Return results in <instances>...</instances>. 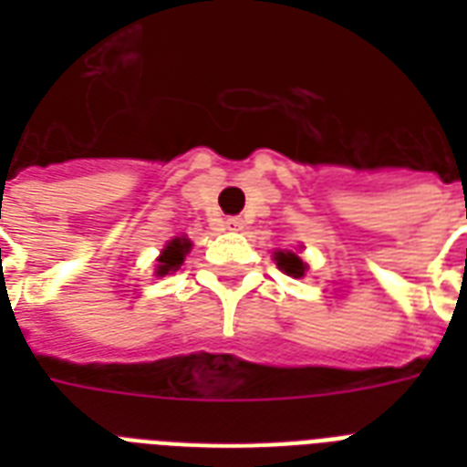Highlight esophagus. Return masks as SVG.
<instances>
[{"label":"esophagus","instance_id":"obj_1","mask_svg":"<svg viewBox=\"0 0 467 467\" xmlns=\"http://www.w3.org/2000/svg\"><path fill=\"white\" fill-rule=\"evenodd\" d=\"M225 227L230 230V233H240L242 227H244V223H242V218H227Z\"/></svg>","mask_w":467,"mask_h":467}]
</instances>
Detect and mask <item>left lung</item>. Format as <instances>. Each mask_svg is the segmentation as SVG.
I'll list each match as a JSON object with an SVG mask.
<instances>
[{"label": "left lung", "mask_w": 467, "mask_h": 467, "mask_svg": "<svg viewBox=\"0 0 467 467\" xmlns=\"http://www.w3.org/2000/svg\"><path fill=\"white\" fill-rule=\"evenodd\" d=\"M274 259H276V266L284 274H288V276L293 278H303L306 276V271H307V264L300 259L296 252H288V249H281V252H276L274 254Z\"/></svg>", "instance_id": "8db88e82"}]
</instances>
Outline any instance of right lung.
<instances>
[{
  "mask_svg": "<svg viewBox=\"0 0 467 467\" xmlns=\"http://www.w3.org/2000/svg\"><path fill=\"white\" fill-rule=\"evenodd\" d=\"M189 252L191 242L186 240V237H174V240H169L167 247L161 249L160 259H157V276H167L169 271L179 269Z\"/></svg>",
  "mask_w": 467,
  "mask_h": 467,
  "instance_id": "obj_1",
  "label": "right lung"
}]
</instances>
